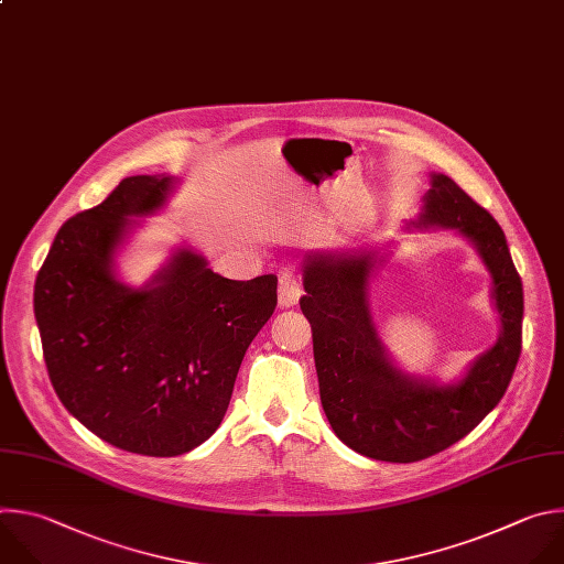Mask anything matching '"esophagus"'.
<instances>
[{"mask_svg":"<svg viewBox=\"0 0 564 564\" xmlns=\"http://www.w3.org/2000/svg\"><path fill=\"white\" fill-rule=\"evenodd\" d=\"M300 293H302V286H300L297 275H293V273H282L280 286H278V304H280L282 308L295 306L297 300H300Z\"/></svg>","mask_w":564,"mask_h":564,"instance_id":"obj_1","label":"esophagus"}]
</instances>
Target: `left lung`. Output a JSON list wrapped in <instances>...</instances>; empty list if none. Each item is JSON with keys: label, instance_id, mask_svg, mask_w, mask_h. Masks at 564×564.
I'll return each mask as SVG.
<instances>
[{"label": "left lung", "instance_id": "1", "mask_svg": "<svg viewBox=\"0 0 564 564\" xmlns=\"http://www.w3.org/2000/svg\"><path fill=\"white\" fill-rule=\"evenodd\" d=\"M417 229H458L491 273L498 343L458 384L402 373L389 360L369 308L373 251L311 253L300 308L313 330L322 409L354 452L384 463H417L471 433L502 400L522 351V280L507 238L487 208L452 177L431 173Z\"/></svg>", "mask_w": 564, "mask_h": 564}]
</instances>
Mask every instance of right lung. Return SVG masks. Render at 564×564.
<instances>
[{
    "label": "right lung",
    "mask_w": 564,
    "mask_h": 564,
    "mask_svg": "<svg viewBox=\"0 0 564 564\" xmlns=\"http://www.w3.org/2000/svg\"><path fill=\"white\" fill-rule=\"evenodd\" d=\"M175 177L133 175L57 231L35 280L51 384L88 431L124 452L173 458L208 440L245 354L278 304V278L213 273L177 249L142 289L112 271L131 219L166 204Z\"/></svg>",
    "instance_id": "right-lung-1"
}]
</instances>
